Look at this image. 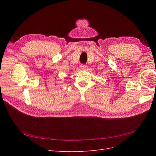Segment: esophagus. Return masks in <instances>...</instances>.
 I'll list each match as a JSON object with an SVG mask.
<instances>
[{
  "instance_id": "obj_1",
  "label": "esophagus",
  "mask_w": 156,
  "mask_h": 156,
  "mask_svg": "<svg viewBox=\"0 0 156 156\" xmlns=\"http://www.w3.org/2000/svg\"><path fill=\"white\" fill-rule=\"evenodd\" d=\"M80 68L82 69V70H83V69H85V68H86V66H85V65H83V64H81L80 65Z\"/></svg>"
}]
</instances>
